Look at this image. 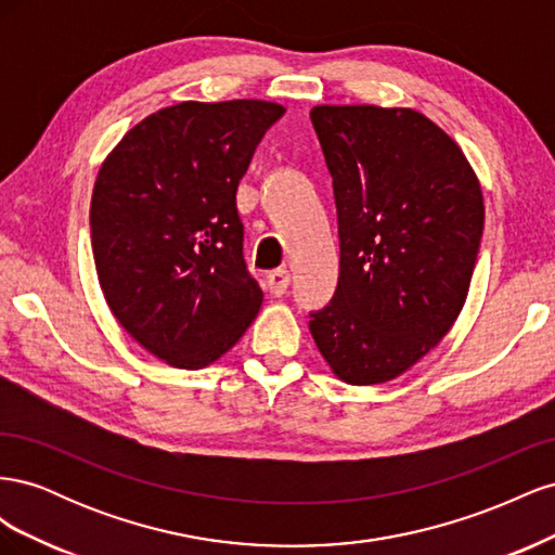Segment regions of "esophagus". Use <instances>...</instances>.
<instances>
[{
  "label": "esophagus",
  "instance_id": "1",
  "mask_svg": "<svg viewBox=\"0 0 555 555\" xmlns=\"http://www.w3.org/2000/svg\"><path fill=\"white\" fill-rule=\"evenodd\" d=\"M266 282H268V289H271L273 296H282V294H287V289H289L292 275H289L287 268H278V271L268 273Z\"/></svg>",
  "mask_w": 555,
  "mask_h": 555
}]
</instances>
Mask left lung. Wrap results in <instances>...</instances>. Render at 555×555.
Returning <instances> with one entry per match:
<instances>
[{
    "instance_id": "1",
    "label": "left lung",
    "mask_w": 555,
    "mask_h": 555,
    "mask_svg": "<svg viewBox=\"0 0 555 555\" xmlns=\"http://www.w3.org/2000/svg\"><path fill=\"white\" fill-rule=\"evenodd\" d=\"M338 208L340 275L310 333L347 384L396 379L456 322L483 196L451 137L412 108L314 106Z\"/></svg>"
}]
</instances>
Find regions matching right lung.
Wrapping results in <instances>:
<instances>
[{
	"label": "right lung",
	"instance_id": "add662e5",
	"mask_svg": "<svg viewBox=\"0 0 555 555\" xmlns=\"http://www.w3.org/2000/svg\"><path fill=\"white\" fill-rule=\"evenodd\" d=\"M284 106L182 102L129 129L99 169L90 231L111 312L150 354L206 367L255 322L236 190Z\"/></svg>",
	"mask_w": 555,
	"mask_h": 555
}]
</instances>
